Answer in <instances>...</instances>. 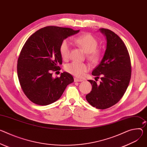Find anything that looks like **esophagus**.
Segmentation results:
<instances>
[{
    "mask_svg": "<svg viewBox=\"0 0 147 147\" xmlns=\"http://www.w3.org/2000/svg\"><path fill=\"white\" fill-rule=\"evenodd\" d=\"M74 82H83V80L81 79V78H74Z\"/></svg>",
    "mask_w": 147,
    "mask_h": 147,
    "instance_id": "1",
    "label": "esophagus"
}]
</instances>
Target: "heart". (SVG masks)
Masks as SVG:
<instances>
[{"label":"heart","mask_w":147,"mask_h":147,"mask_svg":"<svg viewBox=\"0 0 147 147\" xmlns=\"http://www.w3.org/2000/svg\"><path fill=\"white\" fill-rule=\"evenodd\" d=\"M75 43L87 53L88 59L92 63H97L101 56V52L97 49L98 42L97 39L90 33H85L74 38ZM71 43L67 39L64 40L60 46V52L62 58L67 59L70 56ZM65 69L69 73L81 77L90 70V65L86 63L73 61L66 65Z\"/></svg>","instance_id":"1"}]
</instances>
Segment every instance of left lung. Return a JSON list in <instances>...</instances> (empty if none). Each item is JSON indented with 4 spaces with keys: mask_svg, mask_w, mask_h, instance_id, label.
<instances>
[{
    "mask_svg": "<svg viewBox=\"0 0 147 147\" xmlns=\"http://www.w3.org/2000/svg\"><path fill=\"white\" fill-rule=\"evenodd\" d=\"M105 37L106 49L100 63L92 75L101 76L98 85L88 80L92 89L86 96L88 102L98 109H106L117 103L124 96L131 76V65L128 50L117 34L110 30L100 29Z\"/></svg>",
    "mask_w": 147,
    "mask_h": 147,
    "instance_id": "left-lung-1",
    "label": "left lung"
}]
</instances>
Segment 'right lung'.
<instances>
[{"label": "right lung", "instance_id": "1", "mask_svg": "<svg viewBox=\"0 0 147 147\" xmlns=\"http://www.w3.org/2000/svg\"><path fill=\"white\" fill-rule=\"evenodd\" d=\"M80 30L47 26L33 33L26 42L18 61L17 71L24 94L33 103L47 105L58 100L66 87L74 82L69 73L52 77L51 70L60 69V46L64 39Z\"/></svg>", "mask_w": 147, "mask_h": 147}]
</instances>
